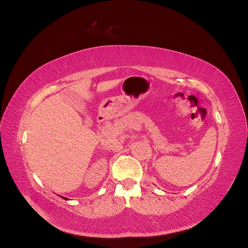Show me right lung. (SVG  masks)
Returning <instances> with one entry per match:
<instances>
[{
    "label": "right lung",
    "mask_w": 248,
    "mask_h": 248,
    "mask_svg": "<svg viewBox=\"0 0 248 248\" xmlns=\"http://www.w3.org/2000/svg\"><path fill=\"white\" fill-rule=\"evenodd\" d=\"M63 199H64V200H67V198H65V197H64V198H63Z\"/></svg>",
    "instance_id": "1"
}]
</instances>
